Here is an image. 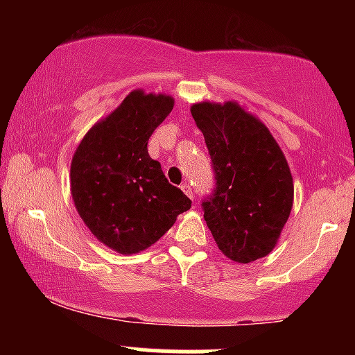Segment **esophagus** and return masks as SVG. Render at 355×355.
<instances>
[{
    "instance_id": "obj_1",
    "label": "esophagus",
    "mask_w": 355,
    "mask_h": 355,
    "mask_svg": "<svg viewBox=\"0 0 355 355\" xmlns=\"http://www.w3.org/2000/svg\"><path fill=\"white\" fill-rule=\"evenodd\" d=\"M182 190H183V193L187 195V197H189V198H191V200H193V190H191V187L189 185V183H183V185H182Z\"/></svg>"
}]
</instances>
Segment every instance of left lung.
Instances as JSON below:
<instances>
[{"label":"left lung","instance_id":"8db88e82","mask_svg":"<svg viewBox=\"0 0 355 355\" xmlns=\"http://www.w3.org/2000/svg\"><path fill=\"white\" fill-rule=\"evenodd\" d=\"M214 164L217 189L203 218L223 255L250 263L274 250L294 205V178L270 130L237 101L190 108Z\"/></svg>","mask_w":355,"mask_h":355}]
</instances>
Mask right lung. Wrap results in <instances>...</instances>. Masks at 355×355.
Listing matches in <instances>:
<instances>
[{
  "label": "right lung",
  "instance_id": "add662e5",
  "mask_svg": "<svg viewBox=\"0 0 355 355\" xmlns=\"http://www.w3.org/2000/svg\"><path fill=\"white\" fill-rule=\"evenodd\" d=\"M173 105V96L165 93L133 89L88 130L73 153L75 209L93 237L118 254L152 247L191 207L146 148Z\"/></svg>",
  "mask_w": 355,
  "mask_h": 355
}]
</instances>
